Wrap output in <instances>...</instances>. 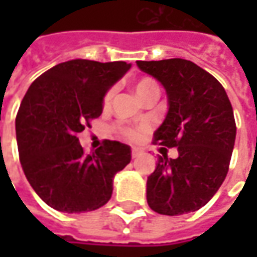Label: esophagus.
I'll return each mask as SVG.
<instances>
[{
  "mask_svg": "<svg viewBox=\"0 0 257 257\" xmlns=\"http://www.w3.org/2000/svg\"><path fill=\"white\" fill-rule=\"evenodd\" d=\"M140 154H142V150H140V149H136V147H133V149H132V157H133V159L139 157Z\"/></svg>",
  "mask_w": 257,
  "mask_h": 257,
  "instance_id": "1",
  "label": "esophagus"
}]
</instances>
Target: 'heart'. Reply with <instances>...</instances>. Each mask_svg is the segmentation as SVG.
<instances>
[{"mask_svg":"<svg viewBox=\"0 0 257 257\" xmlns=\"http://www.w3.org/2000/svg\"><path fill=\"white\" fill-rule=\"evenodd\" d=\"M113 90H108L105 95H104V105H108L110 101H111V98H113ZM134 93L137 94V97L142 100L144 98L146 95H149V94L152 93H159V85L157 83L154 81L153 78H150V77H142V78H139L136 83H134ZM120 133L123 136L124 139H127V140H136L137 137H139V132L137 130H133V128H127V127H123V128H120Z\"/></svg>","mask_w":257,"mask_h":257,"instance_id":"heart-1","label":"heart"}]
</instances>
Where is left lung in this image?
Masks as SVG:
<instances>
[{
	"mask_svg": "<svg viewBox=\"0 0 257 257\" xmlns=\"http://www.w3.org/2000/svg\"><path fill=\"white\" fill-rule=\"evenodd\" d=\"M137 67L167 95L169 110L154 142L179 152L176 159L159 156L147 177V203L167 216L196 212L219 190L229 170L236 139L230 100L212 74L189 60L137 61Z\"/></svg>",
	"mask_w": 257,
	"mask_h": 257,
	"instance_id": "obj_1",
	"label": "left lung"
}]
</instances>
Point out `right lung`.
Here are the masks:
<instances>
[{"label":"right lung","instance_id":"right-lung-1","mask_svg":"<svg viewBox=\"0 0 257 257\" xmlns=\"http://www.w3.org/2000/svg\"><path fill=\"white\" fill-rule=\"evenodd\" d=\"M132 64L70 60L30 85L15 118L20 162L34 192L50 207L84 213L104 206L113 179L132 160V149L105 140L85 154L77 134L103 113L105 93Z\"/></svg>","mask_w":257,"mask_h":257}]
</instances>
